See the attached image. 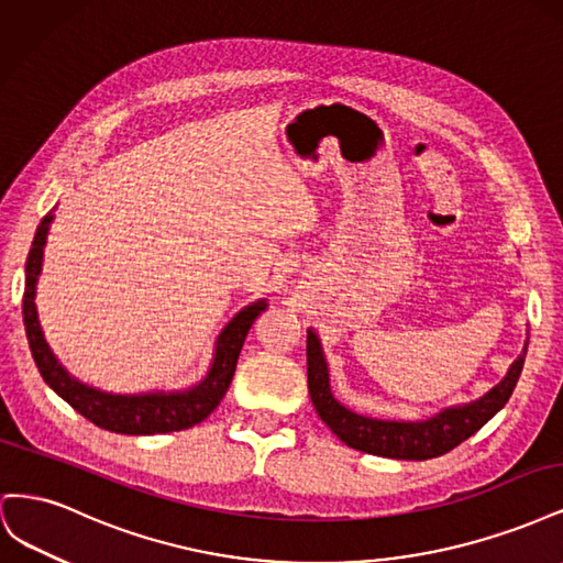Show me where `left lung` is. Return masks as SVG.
<instances>
[{"label":"left lung","instance_id":"1","mask_svg":"<svg viewBox=\"0 0 563 563\" xmlns=\"http://www.w3.org/2000/svg\"><path fill=\"white\" fill-rule=\"evenodd\" d=\"M523 356L509 368L505 380L493 387L486 397L474 404H465L439 413L422 422H395L373 420L352 413L350 408L338 404L329 387V368L323 362L317 335L308 333V387L319 418L329 424L331 432L350 449L397 457V460H430L453 451L474 432L496 416L512 397L515 385L521 376Z\"/></svg>","mask_w":563,"mask_h":563}]
</instances>
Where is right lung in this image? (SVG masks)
Instances as JSON below:
<instances>
[{"mask_svg":"<svg viewBox=\"0 0 563 563\" xmlns=\"http://www.w3.org/2000/svg\"><path fill=\"white\" fill-rule=\"evenodd\" d=\"M54 211H48L37 228L32 249L25 263V294H23V321L27 343L35 356V364L48 387H54L58 397L70 404L93 424L117 434H166L195 428L203 418H209L232 383L236 360L244 347V340L253 327V321L265 312V300L251 305L244 312L228 323L220 333L216 345V360L211 373L197 387L183 391V395H143V397H119L106 395L93 387L77 383L65 373V368L51 354L44 333L40 329L35 308V286L42 272L44 244Z\"/></svg>","mask_w":563,"mask_h":563,"instance_id":"1","label":"right lung"}]
</instances>
